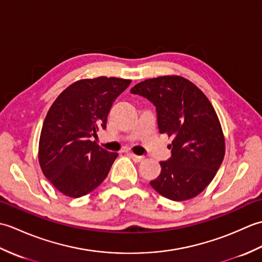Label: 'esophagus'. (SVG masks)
<instances>
[{
    "label": "esophagus",
    "instance_id": "obj_1",
    "mask_svg": "<svg viewBox=\"0 0 262 262\" xmlns=\"http://www.w3.org/2000/svg\"><path fill=\"white\" fill-rule=\"evenodd\" d=\"M128 155L133 159V161H135V162H142L144 160V157L142 155H136V154H133V153H128Z\"/></svg>",
    "mask_w": 262,
    "mask_h": 262
}]
</instances>
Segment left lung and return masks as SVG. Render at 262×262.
<instances>
[{
    "label": "left lung",
    "mask_w": 262,
    "mask_h": 262,
    "mask_svg": "<svg viewBox=\"0 0 262 262\" xmlns=\"http://www.w3.org/2000/svg\"><path fill=\"white\" fill-rule=\"evenodd\" d=\"M151 101L161 134L172 137L171 158L149 185L174 202L191 199L214 179L223 162L225 140L221 122L207 97L181 76H160L130 89Z\"/></svg>",
    "instance_id": "obj_1"
}]
</instances>
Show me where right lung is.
Instances as JSON below:
<instances>
[{
	"label": "right lung",
	"mask_w": 262,
	"mask_h": 262,
	"mask_svg": "<svg viewBox=\"0 0 262 262\" xmlns=\"http://www.w3.org/2000/svg\"><path fill=\"white\" fill-rule=\"evenodd\" d=\"M130 82L105 76L76 81L49 108L38 159L42 173L65 196H84L108 176L118 153L105 151L91 137L105 129L111 105Z\"/></svg>",
	"instance_id": "1"
}]
</instances>
